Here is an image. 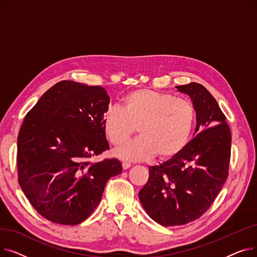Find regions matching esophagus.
Returning <instances> with one entry per match:
<instances>
[{"label":"esophagus","mask_w":257,"mask_h":257,"mask_svg":"<svg viewBox=\"0 0 257 257\" xmlns=\"http://www.w3.org/2000/svg\"><path fill=\"white\" fill-rule=\"evenodd\" d=\"M121 167H123L124 170H127L131 167V164L130 163H127V161H124V163H121Z\"/></svg>","instance_id":"obj_1"}]
</instances>
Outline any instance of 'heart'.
<instances>
[{
  "label": "heart",
  "instance_id": "heart-1",
  "mask_svg": "<svg viewBox=\"0 0 257 257\" xmlns=\"http://www.w3.org/2000/svg\"><path fill=\"white\" fill-rule=\"evenodd\" d=\"M196 121L191 101L154 89L131 91L121 108L108 107L103 117L107 139L120 146L131 139L136 127L140 138L119 147L115 154L127 160H168L183 150Z\"/></svg>",
  "mask_w": 257,
  "mask_h": 257
}]
</instances>
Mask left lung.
<instances>
[{
  "mask_svg": "<svg viewBox=\"0 0 257 257\" xmlns=\"http://www.w3.org/2000/svg\"><path fill=\"white\" fill-rule=\"evenodd\" d=\"M191 97L196 109V137L181 152L150 167L140 201L156 223L184 225L203 215L228 177L231 132L210 92L199 83L177 86Z\"/></svg>",
  "mask_w": 257,
  "mask_h": 257,
  "instance_id": "left-lung-1",
  "label": "left lung"
}]
</instances>
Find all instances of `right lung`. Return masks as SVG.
<instances>
[{"instance_id": "add662e5", "label": "right lung", "mask_w": 257, "mask_h": 257, "mask_svg": "<svg viewBox=\"0 0 257 257\" xmlns=\"http://www.w3.org/2000/svg\"><path fill=\"white\" fill-rule=\"evenodd\" d=\"M110 98L101 86L63 80L26 114L18 137V180L47 220L77 225L96 209L106 182L121 173L116 158L93 163L109 149L103 117Z\"/></svg>"}]
</instances>
